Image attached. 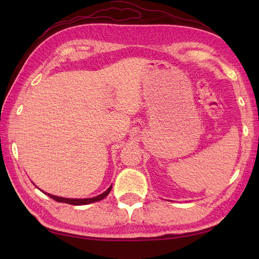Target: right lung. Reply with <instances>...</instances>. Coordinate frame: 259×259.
Masks as SVG:
<instances>
[{
  "mask_svg": "<svg viewBox=\"0 0 259 259\" xmlns=\"http://www.w3.org/2000/svg\"><path fill=\"white\" fill-rule=\"evenodd\" d=\"M111 188L112 186H110L109 188L103 192V194L99 195L97 197H93V198H84V199H71V198H63V197H58V196H54V195H51V194H47V192H45L46 195H48L49 197H51L53 200L56 201H59V202H65V203H70V205H75V206H80V205H88V203H92V202H96V201H99V200H102L103 198H106L109 192L111 191Z\"/></svg>",
  "mask_w": 259,
  "mask_h": 259,
  "instance_id": "obj_1",
  "label": "right lung"
}]
</instances>
